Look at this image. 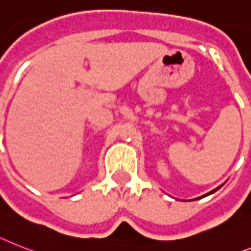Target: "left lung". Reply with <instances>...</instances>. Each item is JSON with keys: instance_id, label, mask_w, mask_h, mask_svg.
I'll use <instances>...</instances> for the list:
<instances>
[{"instance_id": "8db88e82", "label": "left lung", "mask_w": 251, "mask_h": 251, "mask_svg": "<svg viewBox=\"0 0 251 251\" xmlns=\"http://www.w3.org/2000/svg\"><path fill=\"white\" fill-rule=\"evenodd\" d=\"M221 187H222V185H221ZM221 187H218V188H215V189H213V191H211V192H209V193H206V195H205V196H209V195H211V193H214V192H215V191H218V189H219V188H221ZM205 196H201V197H197V199H196V200H199V199H202V197H205Z\"/></svg>"}]
</instances>
